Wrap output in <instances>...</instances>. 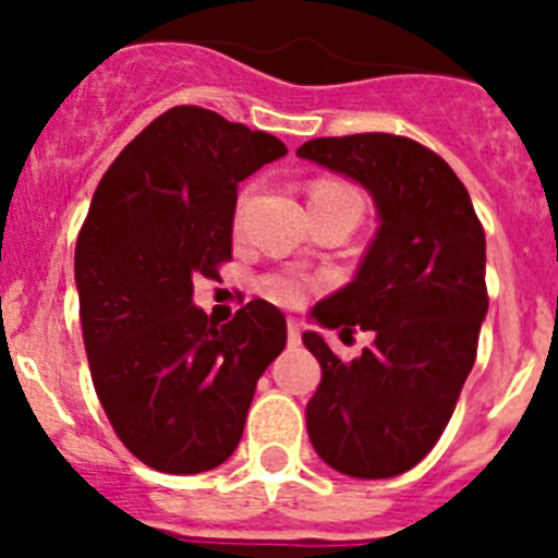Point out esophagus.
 Wrapping results in <instances>:
<instances>
[{
    "label": "esophagus",
    "instance_id": "34e87169",
    "mask_svg": "<svg viewBox=\"0 0 558 558\" xmlns=\"http://www.w3.org/2000/svg\"><path fill=\"white\" fill-rule=\"evenodd\" d=\"M288 343L290 347H299V343H302V324L293 322V318L288 322Z\"/></svg>",
    "mask_w": 558,
    "mask_h": 558
}]
</instances>
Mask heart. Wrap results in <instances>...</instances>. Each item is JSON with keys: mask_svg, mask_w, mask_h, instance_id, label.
I'll return each instance as SVG.
<instances>
[{"mask_svg": "<svg viewBox=\"0 0 558 558\" xmlns=\"http://www.w3.org/2000/svg\"><path fill=\"white\" fill-rule=\"evenodd\" d=\"M343 192H352V190H347V186H340V184H318L310 198L343 195ZM245 201H248V195H243V198H240V204H236V220L243 218ZM263 288H265V295H268V299H274L276 304H282V307H299V304H304V299H307V293H310L307 279H302V276H295V274L268 276Z\"/></svg>", "mask_w": 558, "mask_h": 558, "instance_id": "1", "label": "heart"}]
</instances>
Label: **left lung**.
I'll return each mask as SVG.
<instances>
[{"label": "left lung", "mask_w": 558, "mask_h": 558, "mask_svg": "<svg viewBox=\"0 0 558 558\" xmlns=\"http://www.w3.org/2000/svg\"><path fill=\"white\" fill-rule=\"evenodd\" d=\"M295 156L363 186L379 220L352 282L310 313L340 335L366 329L372 347L343 363L322 332L302 335L322 363L310 441L349 477L402 475L445 433L475 366L489 310L486 234L452 167L405 136H324Z\"/></svg>", "instance_id": "obj_1"}]
</instances>
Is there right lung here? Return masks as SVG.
Returning a JSON list of instances; mask_svg holds the SVG:
<instances>
[{
	"label": "right lung",
	"instance_id": "add662e5",
	"mask_svg": "<svg viewBox=\"0 0 558 558\" xmlns=\"http://www.w3.org/2000/svg\"><path fill=\"white\" fill-rule=\"evenodd\" d=\"M288 147L198 106H175L117 156L75 248L83 343L113 433L170 475L215 470L240 445L256 379L288 343L254 299L218 327L192 279L231 259L236 184Z\"/></svg>",
	"mask_w": 558,
	"mask_h": 558
}]
</instances>
